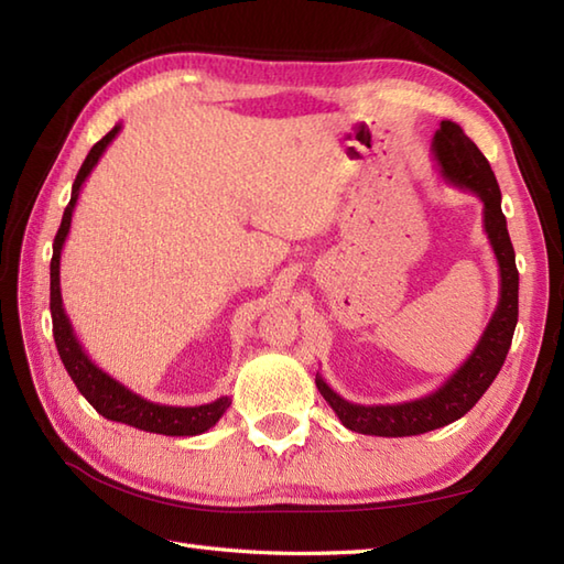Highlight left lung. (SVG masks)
I'll return each mask as SVG.
<instances>
[{"label":"left lung","instance_id":"obj_1","mask_svg":"<svg viewBox=\"0 0 564 564\" xmlns=\"http://www.w3.org/2000/svg\"><path fill=\"white\" fill-rule=\"evenodd\" d=\"M431 154H434L438 174L448 184L470 191L482 200V225L499 263V301L473 354L441 388L424 398L400 404H354L334 392L327 380L317 373L315 382L322 398L339 416V422L356 434L386 438L416 436L446 426L470 412L505 366L519 322L517 254L509 239L507 218L501 213V191L492 166L475 142L463 133V128L453 121H441V128L431 140Z\"/></svg>","mask_w":564,"mask_h":564}]
</instances>
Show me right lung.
<instances>
[{"label": "right lung", "instance_id": "obj_1", "mask_svg": "<svg viewBox=\"0 0 564 564\" xmlns=\"http://www.w3.org/2000/svg\"><path fill=\"white\" fill-rule=\"evenodd\" d=\"M121 133V123L113 126L97 145H94L87 154V160L82 162L75 184H72V196L67 208L63 213V223H59V230L53 242V259H51V315H53V337L57 354L63 358L67 373L75 382L77 390L87 398V402L97 410L101 416L111 419V422H121L128 426H135L142 431H150V434H164V436H198L203 431H208L220 422L227 406H230V398H218L208 404L198 406H172V404H160L140 398L138 392L126 388L123 382L111 378L106 370H101L97 364L91 361L87 351L82 349L75 329H72V322L63 307V293H59V254H63L65 239L69 235L72 225V213H75L77 198L82 184L87 182L94 166L101 160L106 148L111 145L113 138Z\"/></svg>", "mask_w": 564, "mask_h": 564}]
</instances>
